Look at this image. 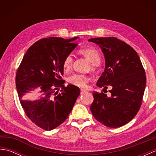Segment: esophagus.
<instances>
[{
    "instance_id": "obj_1",
    "label": "esophagus",
    "mask_w": 156,
    "mask_h": 156,
    "mask_svg": "<svg viewBox=\"0 0 156 156\" xmlns=\"http://www.w3.org/2000/svg\"><path fill=\"white\" fill-rule=\"evenodd\" d=\"M87 92V90H85V89H81L80 90V93H81V94H84V93H86V92Z\"/></svg>"
}]
</instances>
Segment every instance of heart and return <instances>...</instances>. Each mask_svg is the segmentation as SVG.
Masks as SVG:
<instances>
[{
    "mask_svg": "<svg viewBox=\"0 0 156 156\" xmlns=\"http://www.w3.org/2000/svg\"><path fill=\"white\" fill-rule=\"evenodd\" d=\"M79 52L87 58L92 65L97 66L101 62V55L97 49L92 47L82 48ZM73 62V58L71 54L68 55L63 61V68L68 70L71 68ZM68 81L69 84L74 85L76 87L84 88L87 86L89 81V78L87 76L80 74H73L68 78Z\"/></svg>",
    "mask_w": 156,
    "mask_h": 156,
    "instance_id": "b5f03b06",
    "label": "heart"
}]
</instances>
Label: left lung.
Here are the masks:
<instances>
[{
	"label": "left lung",
	"mask_w": 156,
	"mask_h": 156,
	"mask_svg": "<svg viewBox=\"0 0 156 156\" xmlns=\"http://www.w3.org/2000/svg\"><path fill=\"white\" fill-rule=\"evenodd\" d=\"M99 45L104 54L105 69L97 81L98 87L107 88L111 97L93 92L90 111L94 117L108 127L127 124L141 107L146 76L137 53L130 45L114 37L88 39Z\"/></svg>",
	"instance_id": "left-lung-1"
}]
</instances>
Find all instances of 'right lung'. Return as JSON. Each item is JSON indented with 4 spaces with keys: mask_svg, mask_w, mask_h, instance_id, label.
Segmentation results:
<instances>
[{
    "mask_svg": "<svg viewBox=\"0 0 156 156\" xmlns=\"http://www.w3.org/2000/svg\"><path fill=\"white\" fill-rule=\"evenodd\" d=\"M77 38L39 39L27 49L16 71V90L25 113L44 130L51 131L64 122L80 95V88L72 84L65 87L62 78L63 61L77 46L73 42ZM35 89H39L41 98L27 100Z\"/></svg>",
    "mask_w": 156,
    "mask_h": 156,
    "instance_id": "1",
    "label": "right lung"
}]
</instances>
